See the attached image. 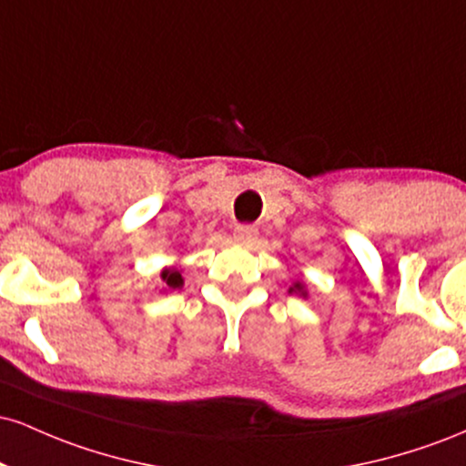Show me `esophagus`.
<instances>
[{
    "mask_svg": "<svg viewBox=\"0 0 466 466\" xmlns=\"http://www.w3.org/2000/svg\"><path fill=\"white\" fill-rule=\"evenodd\" d=\"M234 238H237V243L240 245H254L256 238H258V232H256V228L251 226H237L234 229Z\"/></svg>",
    "mask_w": 466,
    "mask_h": 466,
    "instance_id": "34e87169",
    "label": "esophagus"
}]
</instances>
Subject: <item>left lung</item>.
<instances>
[{
    "mask_svg": "<svg viewBox=\"0 0 466 466\" xmlns=\"http://www.w3.org/2000/svg\"><path fill=\"white\" fill-rule=\"evenodd\" d=\"M289 293H296V296L304 298V300H307V298H309L307 285H304V282H300V280H296L291 287H289Z\"/></svg>",
    "mask_w": 466,
    "mask_h": 466,
    "instance_id": "left-lung-1",
    "label": "left lung"
}]
</instances>
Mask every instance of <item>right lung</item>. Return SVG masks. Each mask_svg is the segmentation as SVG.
<instances>
[{"instance_id":"add662e5","label":"right lung","mask_w":466,"mask_h":466,"mask_svg":"<svg viewBox=\"0 0 466 466\" xmlns=\"http://www.w3.org/2000/svg\"><path fill=\"white\" fill-rule=\"evenodd\" d=\"M159 278H162V293L175 291V289L184 287V276H181L177 267H164Z\"/></svg>"}]
</instances>
